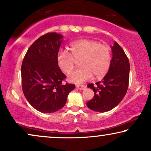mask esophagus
<instances>
[{
  "label": "esophagus",
  "mask_w": 151,
  "mask_h": 151,
  "mask_svg": "<svg viewBox=\"0 0 151 151\" xmlns=\"http://www.w3.org/2000/svg\"><path fill=\"white\" fill-rule=\"evenodd\" d=\"M76 88H78V89H79L80 90H84V89H85L86 86L85 85H77L76 86Z\"/></svg>",
  "instance_id": "obj_1"
}]
</instances>
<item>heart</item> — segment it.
Returning <instances> with one entry per match:
<instances>
[{
    "label": "heart",
    "instance_id": "obj_1",
    "mask_svg": "<svg viewBox=\"0 0 151 151\" xmlns=\"http://www.w3.org/2000/svg\"><path fill=\"white\" fill-rule=\"evenodd\" d=\"M68 49L62 50L57 57V64L62 71L68 73L73 69L76 60H80L81 67L68 75L70 82L80 84L92 77L101 78L108 71L111 55L109 47L91 40H80L72 42Z\"/></svg>",
    "mask_w": 151,
    "mask_h": 151
}]
</instances>
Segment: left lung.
<instances>
[{"mask_svg":"<svg viewBox=\"0 0 151 151\" xmlns=\"http://www.w3.org/2000/svg\"><path fill=\"white\" fill-rule=\"evenodd\" d=\"M112 58L109 71L101 81L89 84L87 87L94 91V96L87 103V107L98 112L108 111L122 101L129 83L130 63L124 50L115 42L111 46Z\"/></svg>","mask_w":151,"mask_h":151,"instance_id":"obj_1","label":"left lung"}]
</instances>
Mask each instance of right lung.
I'll return each instance as SVG.
<instances>
[{"instance_id": "obj_1", "label": "right lung", "mask_w": 151, "mask_h": 151, "mask_svg": "<svg viewBox=\"0 0 151 151\" xmlns=\"http://www.w3.org/2000/svg\"><path fill=\"white\" fill-rule=\"evenodd\" d=\"M63 36L50 32L37 39L28 48L21 66L25 99L37 111L52 113L65 105L75 85L63 83L66 76L57 64Z\"/></svg>"}]
</instances>
